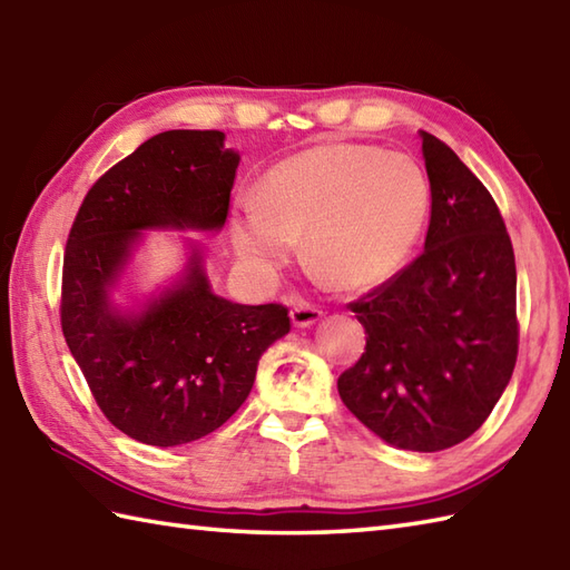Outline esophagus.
Segmentation results:
<instances>
[{
  "label": "esophagus",
  "mask_w": 570,
  "mask_h": 570,
  "mask_svg": "<svg viewBox=\"0 0 570 570\" xmlns=\"http://www.w3.org/2000/svg\"><path fill=\"white\" fill-rule=\"evenodd\" d=\"M321 316H323V311L316 308V306H311L308 301H301V298L294 301V306H292V323L296 325V328H308V325L318 323Z\"/></svg>",
  "instance_id": "34e87169"
}]
</instances>
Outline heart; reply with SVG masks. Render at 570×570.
Instances as JSON below:
<instances>
[{
    "mask_svg": "<svg viewBox=\"0 0 570 570\" xmlns=\"http://www.w3.org/2000/svg\"><path fill=\"white\" fill-rule=\"evenodd\" d=\"M431 188L419 164L365 144H321L288 156L264 178L257 198L233 217L242 262L272 274L294 257L343 288L392 278L426 225Z\"/></svg>",
    "mask_w": 570,
    "mask_h": 570,
    "instance_id": "1",
    "label": "heart"
}]
</instances>
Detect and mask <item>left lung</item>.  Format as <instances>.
Masks as SVG:
<instances>
[{"instance_id":"left-lung-1","label":"left lung","mask_w":570,"mask_h":570,"mask_svg":"<svg viewBox=\"0 0 570 570\" xmlns=\"http://www.w3.org/2000/svg\"><path fill=\"white\" fill-rule=\"evenodd\" d=\"M421 151L431 184L423 252L350 304L367 345L337 377V392L382 441L435 453L470 439L512 380L517 266L480 178L429 131Z\"/></svg>"}]
</instances>
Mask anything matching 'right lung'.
<instances>
[{"mask_svg": "<svg viewBox=\"0 0 570 570\" xmlns=\"http://www.w3.org/2000/svg\"><path fill=\"white\" fill-rule=\"evenodd\" d=\"M239 154L217 129L161 131L95 180L70 227L60 288L66 343L107 421L147 445L220 429L245 404L262 353L292 331L282 304L213 294L200 247L139 311L110 292L141 229H220Z\"/></svg>", "mask_w": 570, "mask_h": 570, "instance_id": "add662e5", "label": "right lung"}]
</instances>
